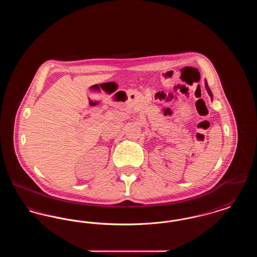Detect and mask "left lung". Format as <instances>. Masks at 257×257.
<instances>
[{
    "label": "left lung",
    "mask_w": 257,
    "mask_h": 257,
    "mask_svg": "<svg viewBox=\"0 0 257 257\" xmlns=\"http://www.w3.org/2000/svg\"><path fill=\"white\" fill-rule=\"evenodd\" d=\"M205 88H206V90H207L209 96L211 97V99H213V94H212V92H211V90H210V88H209V86H208L207 81H206V80H205Z\"/></svg>",
    "instance_id": "8db88e82"
}]
</instances>
